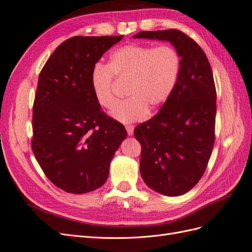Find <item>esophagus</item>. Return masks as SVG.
Returning <instances> with one entry per match:
<instances>
[{"label":"esophagus","mask_w":252,"mask_h":252,"mask_svg":"<svg viewBox=\"0 0 252 252\" xmlns=\"http://www.w3.org/2000/svg\"><path fill=\"white\" fill-rule=\"evenodd\" d=\"M126 130L128 135H132L133 134V130H134V127L132 125H128L126 126Z\"/></svg>","instance_id":"1"}]
</instances>
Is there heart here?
I'll return each mask as SVG.
<instances>
[{
	"label": "heart",
	"instance_id": "1",
	"mask_svg": "<svg viewBox=\"0 0 252 252\" xmlns=\"http://www.w3.org/2000/svg\"><path fill=\"white\" fill-rule=\"evenodd\" d=\"M181 69L179 52L170 45L131 43L111 52L108 65L96 64L91 72V88L96 102L110 108L116 101L114 77L129 80L126 94L129 97L118 102L110 116L128 124L146 119L149 109L155 110L172 94Z\"/></svg>",
	"mask_w": 252,
	"mask_h": 252
}]
</instances>
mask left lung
Wrapping results in <instances>:
<instances>
[{"label": "left lung", "instance_id": "1", "mask_svg": "<svg viewBox=\"0 0 252 252\" xmlns=\"http://www.w3.org/2000/svg\"><path fill=\"white\" fill-rule=\"evenodd\" d=\"M138 39L169 41L181 69L172 94L154 118L135 127L140 171L149 188L168 196L193 188L207 168L216 140L217 90L209 61L191 37L178 29L142 32Z\"/></svg>", "mask_w": 252, "mask_h": 252}]
</instances>
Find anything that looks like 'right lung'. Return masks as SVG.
<instances>
[{"mask_svg":"<svg viewBox=\"0 0 252 252\" xmlns=\"http://www.w3.org/2000/svg\"><path fill=\"white\" fill-rule=\"evenodd\" d=\"M122 39L70 37L40 72L32 148L45 175L66 192L82 194L104 185L114 152L127 136L124 125L101 110L90 82L97 61Z\"/></svg>","mask_w":252,"mask_h":252,"instance_id":"right-lung-1","label":"right lung"}]
</instances>
